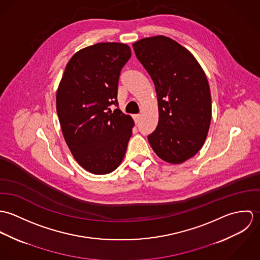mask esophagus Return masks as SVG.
<instances>
[{
    "instance_id": "34e87169",
    "label": "esophagus",
    "mask_w": 260,
    "mask_h": 260,
    "mask_svg": "<svg viewBox=\"0 0 260 260\" xmlns=\"http://www.w3.org/2000/svg\"><path fill=\"white\" fill-rule=\"evenodd\" d=\"M140 114H135L134 116H133V118H134V121H135V123L137 124L138 122H139V120H140Z\"/></svg>"
}]
</instances>
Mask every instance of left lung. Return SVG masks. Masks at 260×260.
<instances>
[{
	"instance_id": "left-lung-1",
	"label": "left lung",
	"mask_w": 260,
	"mask_h": 260,
	"mask_svg": "<svg viewBox=\"0 0 260 260\" xmlns=\"http://www.w3.org/2000/svg\"><path fill=\"white\" fill-rule=\"evenodd\" d=\"M156 90L159 119L148 141L163 161L181 164L203 146L211 122V94L202 67L185 47L165 36L133 44Z\"/></svg>"
}]
</instances>
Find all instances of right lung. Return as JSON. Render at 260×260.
<instances>
[{"label":"right lung","mask_w":260,"mask_h":260,"mask_svg":"<svg viewBox=\"0 0 260 260\" xmlns=\"http://www.w3.org/2000/svg\"><path fill=\"white\" fill-rule=\"evenodd\" d=\"M131 57L122 43H97L75 53L56 93L64 139L75 160L88 172L108 174L122 162L132 135L130 115L118 105L120 71Z\"/></svg>","instance_id":"right-lung-1"}]
</instances>
